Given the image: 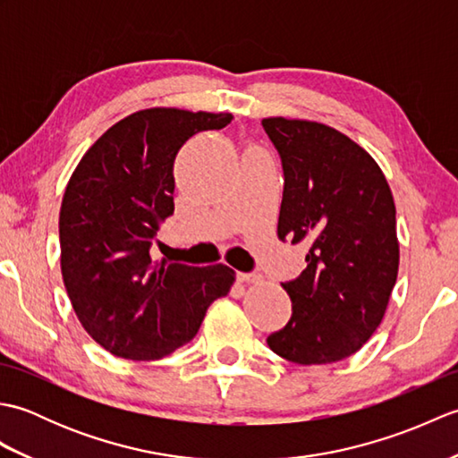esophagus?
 Returning a JSON list of instances; mask_svg holds the SVG:
<instances>
[{"label":"esophagus","instance_id":"esophagus-1","mask_svg":"<svg viewBox=\"0 0 458 458\" xmlns=\"http://www.w3.org/2000/svg\"><path fill=\"white\" fill-rule=\"evenodd\" d=\"M236 279L240 281V284H259L261 276H258V274H242V271H240Z\"/></svg>","mask_w":458,"mask_h":458}]
</instances>
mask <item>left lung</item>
Segmentation results:
<instances>
[{"mask_svg": "<svg viewBox=\"0 0 458 458\" xmlns=\"http://www.w3.org/2000/svg\"><path fill=\"white\" fill-rule=\"evenodd\" d=\"M261 125L285 174L277 236L309 246L305 271L284 284L293 315L267 344L295 364L338 362L368 343L390 303L400 269L394 194L343 131L281 115Z\"/></svg>", "mask_w": 458, "mask_h": 458, "instance_id": "1", "label": "left lung"}]
</instances>
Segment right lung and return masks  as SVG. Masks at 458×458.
<instances>
[{
	"mask_svg": "<svg viewBox=\"0 0 458 458\" xmlns=\"http://www.w3.org/2000/svg\"><path fill=\"white\" fill-rule=\"evenodd\" d=\"M232 114L148 108L104 131L68 179L58 238L76 317L110 354L149 362L191 343L236 274L151 259L173 210V163L194 133L222 130Z\"/></svg>",
	"mask_w": 458,
	"mask_h": 458,
	"instance_id": "obj_1",
	"label": "right lung"
}]
</instances>
